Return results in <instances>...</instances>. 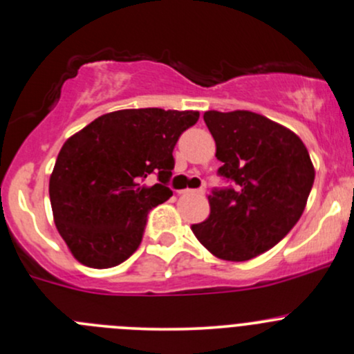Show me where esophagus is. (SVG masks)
<instances>
[{"mask_svg": "<svg viewBox=\"0 0 354 354\" xmlns=\"http://www.w3.org/2000/svg\"><path fill=\"white\" fill-rule=\"evenodd\" d=\"M204 189H185V191H180V194H194V196H204Z\"/></svg>", "mask_w": 354, "mask_h": 354, "instance_id": "1", "label": "esophagus"}]
</instances>
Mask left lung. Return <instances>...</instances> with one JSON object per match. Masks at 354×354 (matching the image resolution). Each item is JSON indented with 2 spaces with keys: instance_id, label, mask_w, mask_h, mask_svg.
Masks as SVG:
<instances>
[{
  "instance_id": "8db88e82",
  "label": "left lung",
  "mask_w": 354,
  "mask_h": 354,
  "mask_svg": "<svg viewBox=\"0 0 354 354\" xmlns=\"http://www.w3.org/2000/svg\"><path fill=\"white\" fill-rule=\"evenodd\" d=\"M204 121L227 185L212 189L211 214L192 231L214 257L252 260L302 216L315 176L309 151L294 131L257 113L206 111Z\"/></svg>"
}]
</instances>
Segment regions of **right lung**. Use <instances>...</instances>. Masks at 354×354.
<instances>
[{
  "label": "right lung",
  "instance_id": "right-lung-1",
  "mask_svg": "<svg viewBox=\"0 0 354 354\" xmlns=\"http://www.w3.org/2000/svg\"><path fill=\"white\" fill-rule=\"evenodd\" d=\"M197 120V111L121 109L64 143L48 194L57 230L75 260L109 268L138 250L148 212L172 196L177 140ZM151 173L159 184L145 188L141 182Z\"/></svg>",
  "mask_w": 354,
  "mask_h": 354
}]
</instances>
